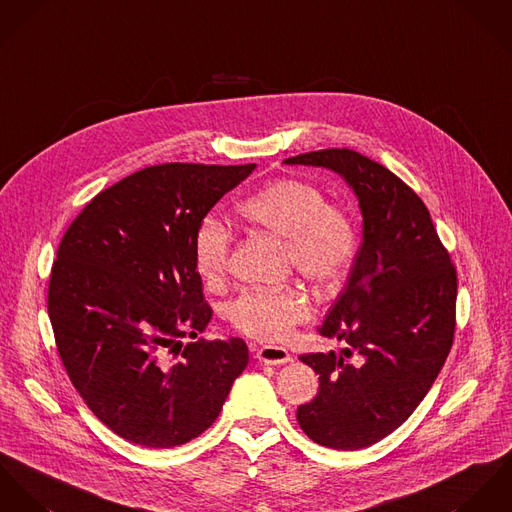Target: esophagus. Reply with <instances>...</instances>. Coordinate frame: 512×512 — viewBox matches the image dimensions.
I'll list each match as a JSON object with an SVG mask.
<instances>
[{"instance_id":"34e87169","label":"esophagus","mask_w":512,"mask_h":512,"mask_svg":"<svg viewBox=\"0 0 512 512\" xmlns=\"http://www.w3.org/2000/svg\"><path fill=\"white\" fill-rule=\"evenodd\" d=\"M257 359L265 365H283L290 361V353L279 345H263L257 349Z\"/></svg>"}]
</instances>
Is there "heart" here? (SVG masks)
<instances>
[{"mask_svg":"<svg viewBox=\"0 0 512 512\" xmlns=\"http://www.w3.org/2000/svg\"><path fill=\"white\" fill-rule=\"evenodd\" d=\"M239 212L245 220L286 243L294 269L318 284L338 281L349 269L357 249L353 218L340 206L328 204L314 184L283 178L247 198ZM231 231L218 218H206L194 235V263L202 279L214 283L226 275ZM312 306L296 286L251 288L228 308L231 324L261 341L286 340L310 318Z\"/></svg>","mask_w":512,"mask_h":512,"instance_id":"1","label":"heart"}]
</instances>
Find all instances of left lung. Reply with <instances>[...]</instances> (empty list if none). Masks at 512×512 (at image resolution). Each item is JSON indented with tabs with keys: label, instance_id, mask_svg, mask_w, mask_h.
Masks as SVG:
<instances>
[{
	"label": "left lung",
	"instance_id": "left-lung-1",
	"mask_svg": "<svg viewBox=\"0 0 512 512\" xmlns=\"http://www.w3.org/2000/svg\"><path fill=\"white\" fill-rule=\"evenodd\" d=\"M284 165L322 167L353 190L363 239L320 334L343 341L340 355L308 353L320 381L296 418L332 450L383 440L426 397L452 349L457 277L428 208L397 174L351 151L324 149Z\"/></svg>",
	"mask_w": 512,
	"mask_h": 512
}]
</instances>
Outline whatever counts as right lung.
<instances>
[{
	"label": "right lung",
	"instance_id": "add662e5",
	"mask_svg": "<svg viewBox=\"0 0 512 512\" xmlns=\"http://www.w3.org/2000/svg\"><path fill=\"white\" fill-rule=\"evenodd\" d=\"M257 165L169 163L100 192L66 229L49 283V318L66 373L117 436L145 448L198 438L249 363L241 338L206 330L194 235Z\"/></svg>",
	"mask_w": 512,
	"mask_h": 512
}]
</instances>
